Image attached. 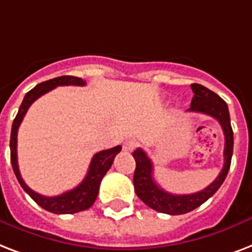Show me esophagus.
Wrapping results in <instances>:
<instances>
[{"instance_id": "obj_1", "label": "esophagus", "mask_w": 252, "mask_h": 252, "mask_svg": "<svg viewBox=\"0 0 252 252\" xmlns=\"http://www.w3.org/2000/svg\"><path fill=\"white\" fill-rule=\"evenodd\" d=\"M136 146H138V143H136L135 140H126L124 143V151H126V153H131V151L135 150Z\"/></svg>"}]
</instances>
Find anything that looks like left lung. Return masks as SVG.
<instances>
[{
    "label": "left lung",
    "instance_id": "obj_1",
    "mask_svg": "<svg viewBox=\"0 0 252 252\" xmlns=\"http://www.w3.org/2000/svg\"><path fill=\"white\" fill-rule=\"evenodd\" d=\"M190 88L194 95L192 98L190 108L187 112L202 113L206 116L213 117L220 122L223 130V135H225L223 160L225 163L217 179L200 192L190 193V194H173L160 188L157 184V181L154 180V165L151 159L147 157V154L144 153L142 148H136L132 153V157L136 163L135 172H134V188H135L136 196L151 209L160 212V213L171 214V216L192 212L193 209L202 205L206 200H209L225 181L230 169L231 157H233L234 138L227 104L220 95L200 84H192Z\"/></svg>",
    "mask_w": 252,
    "mask_h": 252
}]
</instances>
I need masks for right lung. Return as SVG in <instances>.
I'll return each instance as SVG.
<instances>
[{
    "label": "right lung",
    "instance_id": "right-lung-1",
    "mask_svg": "<svg viewBox=\"0 0 252 252\" xmlns=\"http://www.w3.org/2000/svg\"><path fill=\"white\" fill-rule=\"evenodd\" d=\"M85 84L87 83L83 79L75 77V76H60V77H55V79L38 84L36 87L32 88L30 92L26 93L22 104L19 106L18 114L13 121V126H11L10 160L15 176L18 179L19 184L23 188V190L39 206H42L43 209H46L47 212H51V213L55 214H73L89 209L94 204L95 198H97L102 177L110 169L113 161H114V158H116L117 154L120 153L122 147L116 146V147L97 153L92 159L87 176L76 188L71 189V190H68L63 194H59V196L47 197L42 196V194H39V193L34 192L31 188H29L26 183L23 181L22 176H21V172H19L18 168V160H17V134H18V127L21 122H22L23 117H25V114H26V112L35 99L39 98L40 95H43L47 92L55 89L56 87H62V85L84 87Z\"/></svg>",
    "mask_w": 252,
    "mask_h": 252
}]
</instances>
